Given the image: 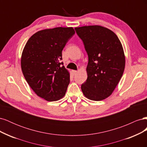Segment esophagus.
Listing matches in <instances>:
<instances>
[{"mask_svg": "<svg viewBox=\"0 0 147 147\" xmlns=\"http://www.w3.org/2000/svg\"><path fill=\"white\" fill-rule=\"evenodd\" d=\"M72 72L73 75H75V74H76L77 73V70H72Z\"/></svg>", "mask_w": 147, "mask_h": 147, "instance_id": "obj_1", "label": "esophagus"}]
</instances>
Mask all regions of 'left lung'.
I'll return each instance as SVG.
<instances>
[{
    "label": "left lung",
    "instance_id": "8db88e82",
    "mask_svg": "<svg viewBox=\"0 0 147 147\" xmlns=\"http://www.w3.org/2000/svg\"><path fill=\"white\" fill-rule=\"evenodd\" d=\"M88 55V78L82 84L88 99L99 101L110 96L118 84L125 67L123 48L117 35L100 26L75 28Z\"/></svg>",
    "mask_w": 147,
    "mask_h": 147
}]
</instances>
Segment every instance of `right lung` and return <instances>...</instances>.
<instances>
[{
	"label": "right lung",
	"mask_w": 147,
	"mask_h": 147,
	"mask_svg": "<svg viewBox=\"0 0 147 147\" xmlns=\"http://www.w3.org/2000/svg\"><path fill=\"white\" fill-rule=\"evenodd\" d=\"M75 34L73 28L40 30L30 37L22 53V72L30 87L47 101L59 100L65 94L70 74L63 65L62 51Z\"/></svg>",
	"instance_id": "right-lung-1"
}]
</instances>
